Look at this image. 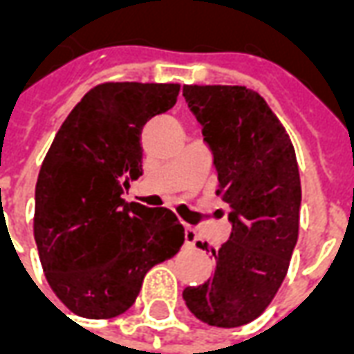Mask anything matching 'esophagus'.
I'll return each instance as SVG.
<instances>
[{
    "instance_id": "34e87169",
    "label": "esophagus",
    "mask_w": 354,
    "mask_h": 354,
    "mask_svg": "<svg viewBox=\"0 0 354 354\" xmlns=\"http://www.w3.org/2000/svg\"><path fill=\"white\" fill-rule=\"evenodd\" d=\"M197 243V231L192 225H185V245L193 246Z\"/></svg>"
}]
</instances>
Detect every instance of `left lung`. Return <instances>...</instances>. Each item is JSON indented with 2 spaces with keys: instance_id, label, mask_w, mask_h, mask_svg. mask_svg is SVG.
<instances>
[{
  "instance_id": "8db88e82",
  "label": "left lung",
  "mask_w": 354,
  "mask_h": 354,
  "mask_svg": "<svg viewBox=\"0 0 354 354\" xmlns=\"http://www.w3.org/2000/svg\"><path fill=\"white\" fill-rule=\"evenodd\" d=\"M212 149L231 235L214 254V273L184 290L187 309L218 328L243 326L273 301L299 231L301 184L288 132L267 102L241 85H184ZM199 248L207 245L197 243Z\"/></svg>"
}]
</instances>
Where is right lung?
Instances as JSON below:
<instances>
[{"instance_id": "right-lung-1", "label": "right lung", "mask_w": 354, "mask_h": 354, "mask_svg": "<svg viewBox=\"0 0 354 354\" xmlns=\"http://www.w3.org/2000/svg\"><path fill=\"white\" fill-rule=\"evenodd\" d=\"M178 83H100L66 117L35 184L34 237L47 282L77 317L113 319L146 273L184 243L169 208L124 203L142 174L144 124L176 104Z\"/></svg>"}]
</instances>
